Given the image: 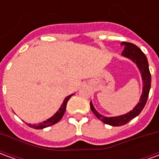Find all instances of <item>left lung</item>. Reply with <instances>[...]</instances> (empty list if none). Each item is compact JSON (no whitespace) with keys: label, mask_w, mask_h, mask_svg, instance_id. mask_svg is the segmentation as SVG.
<instances>
[{"label":"left lung","mask_w":159,"mask_h":159,"mask_svg":"<svg viewBox=\"0 0 159 159\" xmlns=\"http://www.w3.org/2000/svg\"><path fill=\"white\" fill-rule=\"evenodd\" d=\"M122 45L124 46L122 56L131 59L134 63L136 64L137 67L140 70L141 77H142V82H143V89H142V93L140 96V101L138 102L135 107H134L133 110L130 111L129 112L124 114V115H121V116H117V117H105L103 115L99 113L95 110V108L93 107L92 102H90L91 111L96 116L97 118L100 119L104 123H107L111 126H121L123 124H126L130 120L137 117L141 112V111L143 110L144 107L147 103V98L149 95V91L151 89V73L149 70L148 61H147L146 55L134 44L123 42Z\"/></svg>","instance_id":"8db88e82"}]
</instances>
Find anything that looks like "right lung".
<instances>
[{"label":"right lung","instance_id":"obj_1","mask_svg":"<svg viewBox=\"0 0 159 159\" xmlns=\"http://www.w3.org/2000/svg\"><path fill=\"white\" fill-rule=\"evenodd\" d=\"M73 94H70L69 96H67L65 99V100L63 101L62 105H61V107L59 109V111L56 112L52 117H51L48 119H47L44 122H42L41 123H38V124H30L29 123L28 124V126H30V128H34V129H44V128H47V127L51 126V125H53V124H55L59 122V120L61 119L63 117V115L65 113V111H66V105H67V102H68V100H70V98L72 96Z\"/></svg>","mask_w":159,"mask_h":159}]
</instances>
